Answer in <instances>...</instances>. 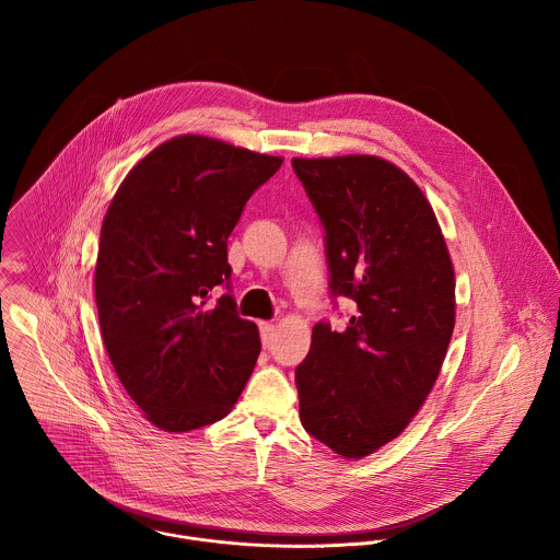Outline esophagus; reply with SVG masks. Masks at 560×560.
<instances>
[{"instance_id": "34e87169", "label": "esophagus", "mask_w": 560, "mask_h": 560, "mask_svg": "<svg viewBox=\"0 0 560 560\" xmlns=\"http://www.w3.org/2000/svg\"><path fill=\"white\" fill-rule=\"evenodd\" d=\"M273 336H276V327H273L271 323H260V340H262V347H265V349L271 347Z\"/></svg>"}]
</instances>
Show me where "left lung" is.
Instances as JSON below:
<instances>
[{
	"instance_id": "1",
	"label": "left lung",
	"mask_w": 560,
	"mask_h": 560,
	"mask_svg": "<svg viewBox=\"0 0 560 560\" xmlns=\"http://www.w3.org/2000/svg\"><path fill=\"white\" fill-rule=\"evenodd\" d=\"M325 231L331 298L355 304L342 331L313 327L295 369L300 418L360 459L395 440L429 397L455 327V271L420 187L371 155L293 160Z\"/></svg>"
}]
</instances>
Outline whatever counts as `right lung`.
Here are the masks:
<instances>
[{
    "mask_svg": "<svg viewBox=\"0 0 560 560\" xmlns=\"http://www.w3.org/2000/svg\"><path fill=\"white\" fill-rule=\"evenodd\" d=\"M282 158L178 136L140 161L101 229L98 323L114 371L144 416L183 433L224 418L260 353L231 295L229 237ZM226 285L213 307L206 302Z\"/></svg>",
    "mask_w": 560,
    "mask_h": 560,
    "instance_id": "1",
    "label": "right lung"
}]
</instances>
